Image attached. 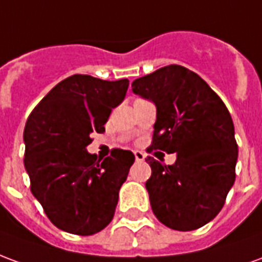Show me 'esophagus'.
Here are the masks:
<instances>
[{
	"mask_svg": "<svg viewBox=\"0 0 262 262\" xmlns=\"http://www.w3.org/2000/svg\"><path fill=\"white\" fill-rule=\"evenodd\" d=\"M135 159H136V161H144V159H146V154L143 153V151L136 150V151H135Z\"/></svg>",
	"mask_w": 262,
	"mask_h": 262,
	"instance_id": "esophagus-1",
	"label": "esophagus"
}]
</instances>
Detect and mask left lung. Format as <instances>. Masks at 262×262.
I'll return each instance as SVG.
<instances>
[{"label": "left lung", "instance_id": "obj_1", "mask_svg": "<svg viewBox=\"0 0 262 262\" xmlns=\"http://www.w3.org/2000/svg\"><path fill=\"white\" fill-rule=\"evenodd\" d=\"M132 90L157 106L148 153H177L172 165L146 160L153 213L174 230L199 229L222 210L236 180L238 148L230 114L196 73L178 64L137 78Z\"/></svg>", "mask_w": 262, "mask_h": 262}]
</instances>
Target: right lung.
I'll return each mask as SVG.
<instances>
[{"instance_id": "right-lung-1", "label": "right lung", "mask_w": 262, "mask_h": 262, "mask_svg": "<svg viewBox=\"0 0 262 262\" xmlns=\"http://www.w3.org/2000/svg\"><path fill=\"white\" fill-rule=\"evenodd\" d=\"M129 80L105 81L74 74L60 81L26 120V172L31 191L56 227L91 236L114 219L119 189L135 156L114 148L106 159L86 151L92 133L105 132Z\"/></svg>"}]
</instances>
